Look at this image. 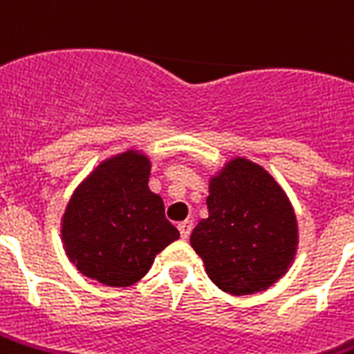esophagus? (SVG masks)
Segmentation results:
<instances>
[{"instance_id":"obj_1","label":"esophagus","mask_w":354,"mask_h":354,"mask_svg":"<svg viewBox=\"0 0 354 354\" xmlns=\"http://www.w3.org/2000/svg\"><path fill=\"white\" fill-rule=\"evenodd\" d=\"M192 228H194V223H192V221H182V223H178V230H180V236L184 238V240L189 236Z\"/></svg>"}]
</instances>
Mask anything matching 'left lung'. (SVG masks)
Returning a JSON list of instances; mask_svg holds the SVG:
<instances>
[{"label": "left lung", "mask_w": 354, "mask_h": 354, "mask_svg": "<svg viewBox=\"0 0 354 354\" xmlns=\"http://www.w3.org/2000/svg\"><path fill=\"white\" fill-rule=\"evenodd\" d=\"M207 209L189 244L221 290L254 295L287 273L297 258V215L266 168L246 157L228 158L209 178Z\"/></svg>", "instance_id": "8db88e82"}]
</instances>
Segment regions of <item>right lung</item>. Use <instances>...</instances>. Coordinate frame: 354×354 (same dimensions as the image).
Listing matches in <instances>:
<instances>
[{
	"label": "right lung",
	"instance_id": "add662e5",
	"mask_svg": "<svg viewBox=\"0 0 354 354\" xmlns=\"http://www.w3.org/2000/svg\"><path fill=\"white\" fill-rule=\"evenodd\" d=\"M151 158L137 147L98 162L73 189L59 223L66 256L85 277L129 287L180 238L149 189Z\"/></svg>",
	"mask_w": 354,
	"mask_h": 354
}]
</instances>
